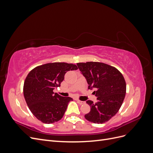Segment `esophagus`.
I'll return each instance as SVG.
<instances>
[{"label": "esophagus", "instance_id": "1", "mask_svg": "<svg viewBox=\"0 0 153 153\" xmlns=\"http://www.w3.org/2000/svg\"><path fill=\"white\" fill-rule=\"evenodd\" d=\"M76 101L79 105H83V104L85 103V101H80L79 100H76Z\"/></svg>", "mask_w": 153, "mask_h": 153}]
</instances>
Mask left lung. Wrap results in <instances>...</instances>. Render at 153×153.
I'll list each match as a JSON object with an SVG mask.
<instances>
[{
    "instance_id": "8db88e82",
    "label": "left lung",
    "mask_w": 153,
    "mask_h": 153,
    "mask_svg": "<svg viewBox=\"0 0 153 153\" xmlns=\"http://www.w3.org/2000/svg\"><path fill=\"white\" fill-rule=\"evenodd\" d=\"M78 69L85 78L88 89H95L93 93L97 102L87 100L90 112L85 115L91 123L103 124L108 121L121 108L126 91L124 78L117 69L98 62L77 63Z\"/></svg>"
}]
</instances>
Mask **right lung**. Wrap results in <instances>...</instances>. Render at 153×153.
I'll list each match as a JSON object with an SVG mask.
<instances>
[{
    "label": "right lung",
    "instance_id": "obj_1",
    "mask_svg": "<svg viewBox=\"0 0 153 153\" xmlns=\"http://www.w3.org/2000/svg\"><path fill=\"white\" fill-rule=\"evenodd\" d=\"M75 64L53 62L37 66L27 76L24 85L26 103L34 116L43 123L61 120L73 99L53 92L61 85L67 71L76 70Z\"/></svg>",
    "mask_w": 153,
    "mask_h": 153
}]
</instances>
